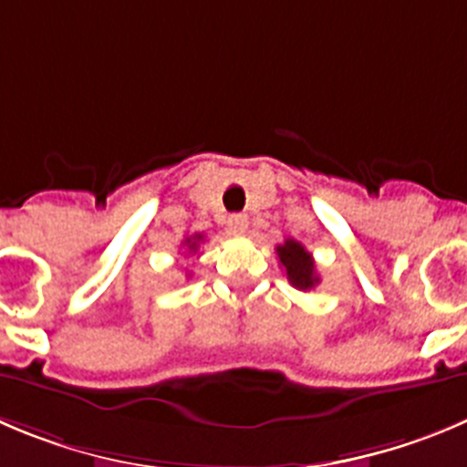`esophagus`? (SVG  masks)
Masks as SVG:
<instances>
[{
    "label": "esophagus",
    "mask_w": 467,
    "mask_h": 467,
    "mask_svg": "<svg viewBox=\"0 0 467 467\" xmlns=\"http://www.w3.org/2000/svg\"><path fill=\"white\" fill-rule=\"evenodd\" d=\"M226 226H229V231L234 236H243L247 231V217L243 215V213H234V215H229V220H226Z\"/></svg>",
    "instance_id": "1"
}]
</instances>
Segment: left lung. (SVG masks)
<instances>
[{
  "label": "left lung",
  "instance_id": "obj_1",
  "mask_svg": "<svg viewBox=\"0 0 467 467\" xmlns=\"http://www.w3.org/2000/svg\"><path fill=\"white\" fill-rule=\"evenodd\" d=\"M277 256L279 264L286 268V277L297 291H312L318 284L317 265H314L312 254L305 250L303 243L286 238L282 245H277Z\"/></svg>",
  "mask_w": 467,
  "mask_h": 467
}]
</instances>
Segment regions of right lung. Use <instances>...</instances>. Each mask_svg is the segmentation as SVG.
<instances>
[{
    "mask_svg": "<svg viewBox=\"0 0 467 467\" xmlns=\"http://www.w3.org/2000/svg\"><path fill=\"white\" fill-rule=\"evenodd\" d=\"M202 241H203V236H202V234H194V236L185 238V247H188L190 252H197L199 243H202Z\"/></svg>",
    "mask_w": 467,
    "mask_h": 467,
    "instance_id": "1",
    "label": "right lung"
}]
</instances>
